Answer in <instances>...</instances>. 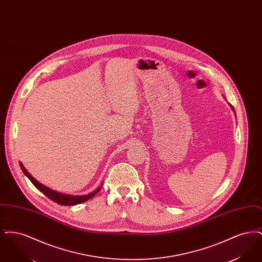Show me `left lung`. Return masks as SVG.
<instances>
[{
  "instance_id": "8db88e82",
  "label": "left lung",
  "mask_w": 262,
  "mask_h": 262,
  "mask_svg": "<svg viewBox=\"0 0 262 262\" xmlns=\"http://www.w3.org/2000/svg\"><path fill=\"white\" fill-rule=\"evenodd\" d=\"M232 108H233V107H232ZM233 109H234V108H233Z\"/></svg>"
}]
</instances>
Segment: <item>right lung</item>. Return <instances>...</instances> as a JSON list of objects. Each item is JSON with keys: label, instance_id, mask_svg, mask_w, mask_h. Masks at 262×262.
Masks as SVG:
<instances>
[{"label": "right lung", "instance_id": "add662e5", "mask_svg": "<svg viewBox=\"0 0 262 262\" xmlns=\"http://www.w3.org/2000/svg\"><path fill=\"white\" fill-rule=\"evenodd\" d=\"M19 165H20V167H21L23 172H24L25 176L31 181V183L35 186V187L38 188L40 191H42L48 199H50L51 200L55 201L56 203H58V204H60V205L69 206V205H76V204L82 203V202H84V201H86V200H90L91 198H93V196L99 191L100 188H101V187H98V188H96L94 191L88 193L86 195H71V194L61 193V192L55 191V190L51 189L49 187H45L44 185L40 184L31 174L27 172V170L25 169V166H24L21 163H19Z\"/></svg>", "mask_w": 262, "mask_h": 262}]
</instances>
